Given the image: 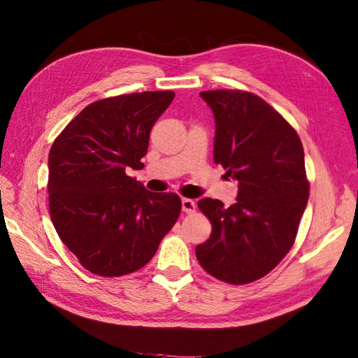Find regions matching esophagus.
<instances>
[{
  "label": "esophagus",
  "mask_w": 358,
  "mask_h": 358,
  "mask_svg": "<svg viewBox=\"0 0 358 358\" xmlns=\"http://www.w3.org/2000/svg\"><path fill=\"white\" fill-rule=\"evenodd\" d=\"M182 209H184L187 214L194 213L196 211V202H194V200H191V199H182Z\"/></svg>",
  "instance_id": "obj_1"
}]
</instances>
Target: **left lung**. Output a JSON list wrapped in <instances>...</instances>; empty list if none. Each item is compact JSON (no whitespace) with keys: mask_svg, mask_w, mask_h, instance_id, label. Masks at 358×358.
<instances>
[{"mask_svg":"<svg viewBox=\"0 0 358 358\" xmlns=\"http://www.w3.org/2000/svg\"><path fill=\"white\" fill-rule=\"evenodd\" d=\"M215 118L214 162L238 180L229 208L202 199L197 208L213 231L196 246L199 264L223 282H254L294 245L310 196L299 135L280 112L241 90L200 92Z\"/></svg>","mask_w":358,"mask_h":358,"instance_id":"1","label":"left lung"}]
</instances>
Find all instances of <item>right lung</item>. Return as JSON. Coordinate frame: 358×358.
Instances as JSON below:
<instances>
[{
	"instance_id": "right-lung-1",
	"label": "right lung",
	"mask_w": 358,
	"mask_h": 358,
	"mask_svg": "<svg viewBox=\"0 0 358 358\" xmlns=\"http://www.w3.org/2000/svg\"><path fill=\"white\" fill-rule=\"evenodd\" d=\"M173 91L88 104L48 155V206L59 238L91 273L117 278L144 267L182 209L176 193H152L127 170L144 167L153 124Z\"/></svg>"
}]
</instances>
